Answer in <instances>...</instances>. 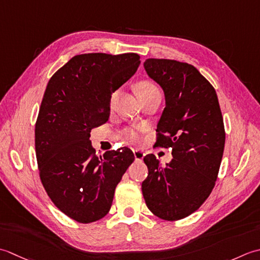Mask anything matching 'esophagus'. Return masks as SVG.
I'll list each match as a JSON object with an SVG mask.
<instances>
[{
	"instance_id": "34e87169",
	"label": "esophagus",
	"mask_w": 260,
	"mask_h": 260,
	"mask_svg": "<svg viewBox=\"0 0 260 260\" xmlns=\"http://www.w3.org/2000/svg\"><path fill=\"white\" fill-rule=\"evenodd\" d=\"M134 155H135V158H136V160H139V161H141L142 159H144V157H145V152L144 151H141V150H134Z\"/></svg>"
}]
</instances>
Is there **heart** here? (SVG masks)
Segmentation results:
<instances>
[{"label": "heart", "instance_id": "heart-1", "mask_svg": "<svg viewBox=\"0 0 260 260\" xmlns=\"http://www.w3.org/2000/svg\"><path fill=\"white\" fill-rule=\"evenodd\" d=\"M153 92H159V88L157 87L155 84L149 81H144L139 84V94L140 95H147ZM119 96V89L115 91L111 95V104H113L116 99ZM142 132H144V128L142 126H131V128H125L121 132L123 140L128 144L131 145H139L141 142Z\"/></svg>", "mask_w": 260, "mask_h": 260}]
</instances>
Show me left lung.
Wrapping results in <instances>:
<instances>
[{"mask_svg":"<svg viewBox=\"0 0 260 260\" xmlns=\"http://www.w3.org/2000/svg\"><path fill=\"white\" fill-rule=\"evenodd\" d=\"M144 65L165 93L156 144L171 148L173 159L162 166L152 153L144 158L142 195L158 218L177 221L197 211L214 187L224 150L223 118L214 87L194 66L156 58Z\"/></svg>","mask_w":260,"mask_h":260,"instance_id":"1","label":"left lung"}]
</instances>
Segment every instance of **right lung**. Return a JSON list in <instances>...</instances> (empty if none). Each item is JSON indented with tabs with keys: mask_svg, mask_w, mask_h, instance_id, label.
Instances as JSON below:
<instances>
[{
	"mask_svg": "<svg viewBox=\"0 0 260 260\" xmlns=\"http://www.w3.org/2000/svg\"><path fill=\"white\" fill-rule=\"evenodd\" d=\"M139 65L135 52L77 55L46 87L35 129L40 181L52 203L79 223L108 214L116 185L135 160L126 147L96 156L89 132L109 120L111 94Z\"/></svg>",
	"mask_w": 260,
	"mask_h": 260,
	"instance_id": "obj_1",
	"label": "right lung"
}]
</instances>
